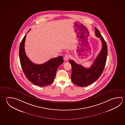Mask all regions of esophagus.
Wrapping results in <instances>:
<instances>
[{
  "instance_id": "esophagus-1",
  "label": "esophagus",
  "mask_w": 125,
  "mask_h": 125,
  "mask_svg": "<svg viewBox=\"0 0 125 125\" xmlns=\"http://www.w3.org/2000/svg\"><path fill=\"white\" fill-rule=\"evenodd\" d=\"M68 59H69V56L68 55H66L63 57V60L65 62H68Z\"/></svg>"
}]
</instances>
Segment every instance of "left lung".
Instances as JSON below:
<instances>
[{"instance_id": "obj_1", "label": "left lung", "mask_w": 125, "mask_h": 125, "mask_svg": "<svg viewBox=\"0 0 125 125\" xmlns=\"http://www.w3.org/2000/svg\"><path fill=\"white\" fill-rule=\"evenodd\" d=\"M95 29V35L101 40L102 47L92 66L89 68H85L81 64L76 63L72 60L69 61L72 67V81L74 84L80 87L90 85L96 81L102 74L106 62L107 45L98 30L96 27Z\"/></svg>"}]
</instances>
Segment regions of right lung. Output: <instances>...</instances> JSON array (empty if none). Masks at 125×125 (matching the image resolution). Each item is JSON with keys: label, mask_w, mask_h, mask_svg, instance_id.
I'll return each instance as SVG.
<instances>
[{"label": "right lung", "mask_w": 125, "mask_h": 125, "mask_svg": "<svg viewBox=\"0 0 125 125\" xmlns=\"http://www.w3.org/2000/svg\"><path fill=\"white\" fill-rule=\"evenodd\" d=\"M25 39L26 35L22 39L19 47L20 63L25 76L36 85L46 86L51 84L54 79L57 68L63 63V57L61 56L52 58L41 64L34 63L27 57L25 52Z\"/></svg>", "instance_id": "obj_1"}]
</instances>
